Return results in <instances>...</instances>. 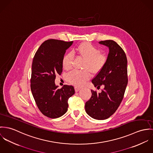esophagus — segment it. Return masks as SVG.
<instances>
[{
	"mask_svg": "<svg viewBox=\"0 0 153 153\" xmlns=\"http://www.w3.org/2000/svg\"><path fill=\"white\" fill-rule=\"evenodd\" d=\"M74 89H75V91H76V92H77V91H79L80 90V87H74Z\"/></svg>",
	"mask_w": 153,
	"mask_h": 153,
	"instance_id": "obj_1",
	"label": "esophagus"
}]
</instances>
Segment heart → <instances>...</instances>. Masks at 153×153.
<instances>
[{
	"label": "heart",
	"instance_id": "b5f03b06",
	"mask_svg": "<svg viewBox=\"0 0 153 153\" xmlns=\"http://www.w3.org/2000/svg\"><path fill=\"white\" fill-rule=\"evenodd\" d=\"M75 52L85 59L83 68V71L73 70L66 76V79L70 83L76 86H82L90 79L92 73L99 72L104 66L107 58L100 53V50L88 42L80 43L76 49ZM73 55L71 53L66 54L62 60V65L65 70H69L72 66Z\"/></svg>",
	"mask_w": 153,
	"mask_h": 153
}]
</instances>
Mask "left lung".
<instances>
[{
    "label": "left lung",
    "mask_w": 153,
    "mask_h": 153,
    "mask_svg": "<svg viewBox=\"0 0 153 153\" xmlns=\"http://www.w3.org/2000/svg\"><path fill=\"white\" fill-rule=\"evenodd\" d=\"M108 48L109 53L104 66L91 82L94 87H104L101 93L91 90V97L85 104V110L91 117L105 120L117 110L122 101L128 83L127 60L123 49L114 41H100Z\"/></svg>",
    "instance_id": "8db88e82"
}]
</instances>
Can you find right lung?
Returning a JSON list of instances; mask_svg holds the SVG:
<instances>
[{
    "label": "right lung",
    "instance_id": "obj_1",
    "mask_svg": "<svg viewBox=\"0 0 153 153\" xmlns=\"http://www.w3.org/2000/svg\"><path fill=\"white\" fill-rule=\"evenodd\" d=\"M73 42L49 39L44 42L35 53L32 66L31 91L35 102L43 114L56 119L65 114L68 99L74 93L72 85L61 88L55 85L56 75L63 71L62 60Z\"/></svg>",
    "mask_w": 153,
    "mask_h": 153
}]
</instances>
